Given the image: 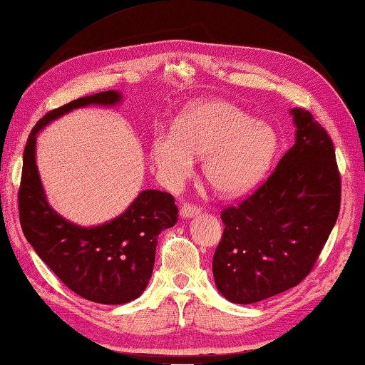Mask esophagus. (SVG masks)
<instances>
[{"mask_svg": "<svg viewBox=\"0 0 365 365\" xmlns=\"http://www.w3.org/2000/svg\"><path fill=\"white\" fill-rule=\"evenodd\" d=\"M199 212H200V207L194 205V204H184L181 207V217L182 218H189V217H192V215H197Z\"/></svg>", "mask_w": 365, "mask_h": 365, "instance_id": "obj_1", "label": "esophagus"}]
</instances>
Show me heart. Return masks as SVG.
I'll return each mask as SVG.
<instances>
[{
	"mask_svg": "<svg viewBox=\"0 0 365 365\" xmlns=\"http://www.w3.org/2000/svg\"><path fill=\"white\" fill-rule=\"evenodd\" d=\"M277 150V134L267 123L225 101H208L189 110L176 133H163L152 143V158L168 184L181 182L205 157L207 181L222 194H241L259 182Z\"/></svg>",
	"mask_w": 365,
	"mask_h": 365,
	"instance_id": "b5f03b06",
	"label": "heart"
}]
</instances>
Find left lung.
<instances>
[{
  "instance_id": "8db88e82",
  "label": "left lung",
  "mask_w": 365,
  "mask_h": 365,
  "mask_svg": "<svg viewBox=\"0 0 365 365\" xmlns=\"http://www.w3.org/2000/svg\"><path fill=\"white\" fill-rule=\"evenodd\" d=\"M291 113L294 145L252 194L222 212L212 268L231 302H259L299 284L336 223L341 175L333 142L309 111Z\"/></svg>"
}]
</instances>
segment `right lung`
<instances>
[{
    "instance_id": "add662e5",
    "label": "right lung",
    "mask_w": 365,
    "mask_h": 365,
    "mask_svg": "<svg viewBox=\"0 0 365 365\" xmlns=\"http://www.w3.org/2000/svg\"><path fill=\"white\" fill-rule=\"evenodd\" d=\"M119 100L121 93L106 91L48 111L24 148L17 192L21 228L35 252L71 291L98 304H126L147 288L158 235L178 222L175 197L155 189L142 190L110 223L93 228L73 225L48 205L35 165V142L38 130L64 113L87 105H115Z\"/></svg>"
}]
</instances>
